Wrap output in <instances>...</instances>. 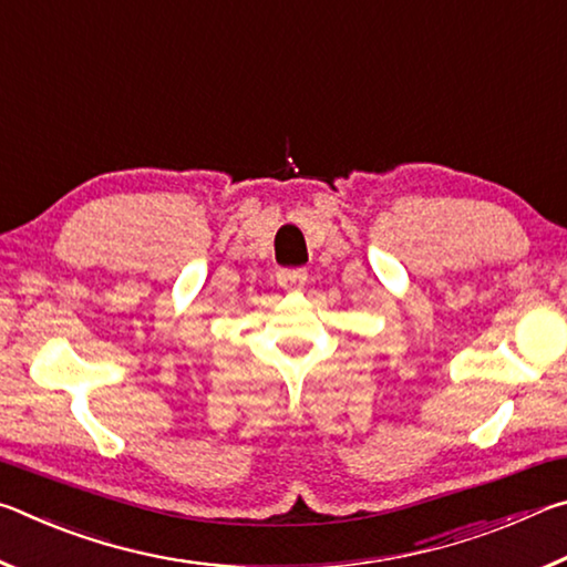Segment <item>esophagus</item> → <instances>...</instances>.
Masks as SVG:
<instances>
[{
  "mask_svg": "<svg viewBox=\"0 0 567 567\" xmlns=\"http://www.w3.org/2000/svg\"><path fill=\"white\" fill-rule=\"evenodd\" d=\"M277 282L297 290V287H302L307 282V270H302V267H285V270L277 272Z\"/></svg>",
  "mask_w": 567,
  "mask_h": 567,
  "instance_id": "esophagus-1",
  "label": "esophagus"
}]
</instances>
